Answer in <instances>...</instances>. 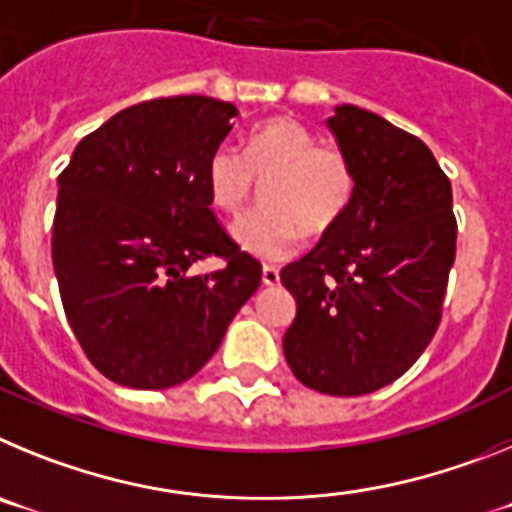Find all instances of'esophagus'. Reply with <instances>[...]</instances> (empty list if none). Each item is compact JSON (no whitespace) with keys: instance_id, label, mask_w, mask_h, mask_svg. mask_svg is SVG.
Returning <instances> with one entry per match:
<instances>
[{"instance_id":"esophagus-1","label":"esophagus","mask_w":512,"mask_h":512,"mask_svg":"<svg viewBox=\"0 0 512 512\" xmlns=\"http://www.w3.org/2000/svg\"><path fill=\"white\" fill-rule=\"evenodd\" d=\"M261 282H264L266 287H274V284L279 282V269H277V266L264 264V269H261Z\"/></svg>"}]
</instances>
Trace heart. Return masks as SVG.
<instances>
[{
    "instance_id": "b5f03b06",
    "label": "heart",
    "mask_w": 512,
    "mask_h": 512,
    "mask_svg": "<svg viewBox=\"0 0 512 512\" xmlns=\"http://www.w3.org/2000/svg\"><path fill=\"white\" fill-rule=\"evenodd\" d=\"M261 184L264 205L238 217L233 241L259 259H284L302 241V230L323 235L341 223L356 192V174L341 148L318 146L297 120L274 117L251 130L243 153L220 146L205 166L212 207L238 215Z\"/></svg>"
}]
</instances>
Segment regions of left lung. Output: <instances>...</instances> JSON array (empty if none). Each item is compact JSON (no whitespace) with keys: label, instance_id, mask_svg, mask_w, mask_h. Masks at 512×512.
Returning a JSON list of instances; mask_svg holds the SVG:
<instances>
[{"label":"left lung","instance_id":"1","mask_svg":"<svg viewBox=\"0 0 512 512\" xmlns=\"http://www.w3.org/2000/svg\"><path fill=\"white\" fill-rule=\"evenodd\" d=\"M330 133L354 166L356 192L336 228L282 269L297 315L284 359L323 395H369L418 361L441 323L456 256L451 182L431 148L354 104Z\"/></svg>","mask_w":512,"mask_h":512}]
</instances>
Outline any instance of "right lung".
<instances>
[{"label":"right lung","mask_w":512,"mask_h":512,"mask_svg":"<svg viewBox=\"0 0 512 512\" xmlns=\"http://www.w3.org/2000/svg\"><path fill=\"white\" fill-rule=\"evenodd\" d=\"M238 117L212 97L151 99L81 138L58 176L53 271L76 341L133 390L187 382L212 359L261 264L220 228L207 158ZM217 255L223 270L189 275Z\"/></svg>","instance_id":"add662e5"}]
</instances>
